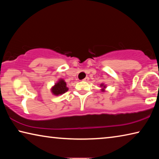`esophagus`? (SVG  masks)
<instances>
[{"label":"esophagus","instance_id":"34e87169","mask_svg":"<svg viewBox=\"0 0 159 159\" xmlns=\"http://www.w3.org/2000/svg\"><path fill=\"white\" fill-rule=\"evenodd\" d=\"M83 81H88V80H89V78H88V77H85V79H83Z\"/></svg>","mask_w":159,"mask_h":159}]
</instances>
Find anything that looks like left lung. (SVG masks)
I'll use <instances>...</instances> for the list:
<instances>
[{
    "label": "left lung",
    "mask_w": 159,
    "mask_h": 159,
    "mask_svg": "<svg viewBox=\"0 0 159 159\" xmlns=\"http://www.w3.org/2000/svg\"><path fill=\"white\" fill-rule=\"evenodd\" d=\"M100 87L102 88L101 90L102 91V92H104L105 91V88H107V86L104 84V83H102V84H100Z\"/></svg>",
    "instance_id": "1"
}]
</instances>
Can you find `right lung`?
Segmentation results:
<instances>
[{
    "mask_svg": "<svg viewBox=\"0 0 159 159\" xmlns=\"http://www.w3.org/2000/svg\"><path fill=\"white\" fill-rule=\"evenodd\" d=\"M68 90L69 88L66 87V83L64 81V79H60L51 88V92H52V95L58 96L65 93L68 91Z\"/></svg>",
    "mask_w": 159,
    "mask_h": 159,
    "instance_id": "1",
    "label": "right lung"
}]
</instances>
